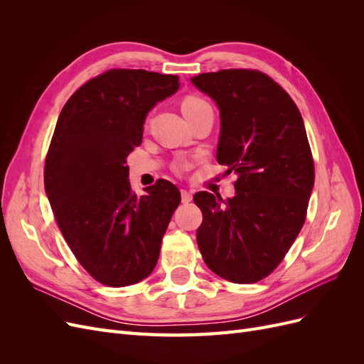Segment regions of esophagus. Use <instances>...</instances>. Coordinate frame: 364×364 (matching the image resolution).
<instances>
[{
	"label": "esophagus",
	"mask_w": 364,
	"mask_h": 364,
	"mask_svg": "<svg viewBox=\"0 0 364 364\" xmlns=\"http://www.w3.org/2000/svg\"><path fill=\"white\" fill-rule=\"evenodd\" d=\"M181 196H182V202H183V203H190V202L193 200V193H191V191L182 190V191H181Z\"/></svg>",
	"instance_id": "esophagus-1"
}]
</instances>
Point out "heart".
Listing matches in <instances>:
<instances>
[{"instance_id":"obj_1","label":"heart","mask_w":364,"mask_h":364,"mask_svg":"<svg viewBox=\"0 0 364 364\" xmlns=\"http://www.w3.org/2000/svg\"><path fill=\"white\" fill-rule=\"evenodd\" d=\"M205 105H208L203 98H200V97H194V95H191V97H186L185 100L182 102V112H183V115L186 117L188 114H191V112H194V111H197V109H200L202 106H205ZM182 165V164H181Z\"/></svg>"}]
</instances>
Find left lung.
I'll return each mask as SVG.
<instances>
[{
	"instance_id": "1",
	"label": "left lung",
	"mask_w": 364,
	"mask_h": 364,
	"mask_svg": "<svg viewBox=\"0 0 364 364\" xmlns=\"http://www.w3.org/2000/svg\"><path fill=\"white\" fill-rule=\"evenodd\" d=\"M220 111L218 164L237 174L225 202L194 196L203 222L197 245L220 278L252 284L277 269L305 222L314 164L304 119L291 97L269 75L222 70L191 77Z\"/></svg>"
}]
</instances>
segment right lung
<instances>
[{"label":"right lung","mask_w":364,"mask_h":364,"mask_svg":"<svg viewBox=\"0 0 364 364\" xmlns=\"http://www.w3.org/2000/svg\"><path fill=\"white\" fill-rule=\"evenodd\" d=\"M179 86L178 75L111 70L70 97L54 129L43 171L48 202L75 258L109 287L149 277L181 203L178 186L164 179L144 196L132 193L126 165L147 114Z\"/></svg>","instance_id":"add662e5"}]
</instances>
